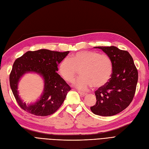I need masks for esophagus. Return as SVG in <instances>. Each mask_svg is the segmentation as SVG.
I'll list each match as a JSON object with an SVG mask.
<instances>
[{
  "label": "esophagus",
  "instance_id": "1",
  "mask_svg": "<svg viewBox=\"0 0 149 149\" xmlns=\"http://www.w3.org/2000/svg\"><path fill=\"white\" fill-rule=\"evenodd\" d=\"M79 93L81 96V97H84V96H85V95H87V93H84V92H80V91H79Z\"/></svg>",
  "mask_w": 149,
  "mask_h": 149
}]
</instances>
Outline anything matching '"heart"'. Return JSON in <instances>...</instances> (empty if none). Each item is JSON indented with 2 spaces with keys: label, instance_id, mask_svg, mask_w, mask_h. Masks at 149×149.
<instances>
[{
  "label": "heart",
  "instance_id": "1",
  "mask_svg": "<svg viewBox=\"0 0 149 149\" xmlns=\"http://www.w3.org/2000/svg\"><path fill=\"white\" fill-rule=\"evenodd\" d=\"M113 62L106 54L82 51L62 59L58 65L60 75L67 82H72L80 70L81 77L74 81V87L87 91L106 85L113 72Z\"/></svg>",
  "mask_w": 149,
  "mask_h": 149
}]
</instances>
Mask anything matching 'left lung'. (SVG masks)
<instances>
[{
	"mask_svg": "<svg viewBox=\"0 0 149 149\" xmlns=\"http://www.w3.org/2000/svg\"><path fill=\"white\" fill-rule=\"evenodd\" d=\"M109 56L113 72L108 83L95 92L96 104L90 109L94 114L111 116L125 109L133 100L138 80V72L127 51L115 46H98Z\"/></svg>",
	"mask_w": 149,
	"mask_h": 149,
	"instance_id": "8db88e82",
	"label": "left lung"
}]
</instances>
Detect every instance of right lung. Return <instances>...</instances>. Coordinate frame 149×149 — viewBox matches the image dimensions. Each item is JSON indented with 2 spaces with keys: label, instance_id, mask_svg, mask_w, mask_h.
Instances as JSON below:
<instances>
[{
  "label": "right lung",
  "instance_id": "right-lung-1",
  "mask_svg": "<svg viewBox=\"0 0 149 149\" xmlns=\"http://www.w3.org/2000/svg\"><path fill=\"white\" fill-rule=\"evenodd\" d=\"M69 52L40 49L28 51L15 60L9 80L13 94L21 108L36 116H46L54 113L60 108L71 88L56 72L58 70V64ZM28 72L40 74L45 82L40 99L31 105L23 102L17 90L19 80Z\"/></svg>",
  "mask_w": 149,
  "mask_h": 149
}]
</instances>
